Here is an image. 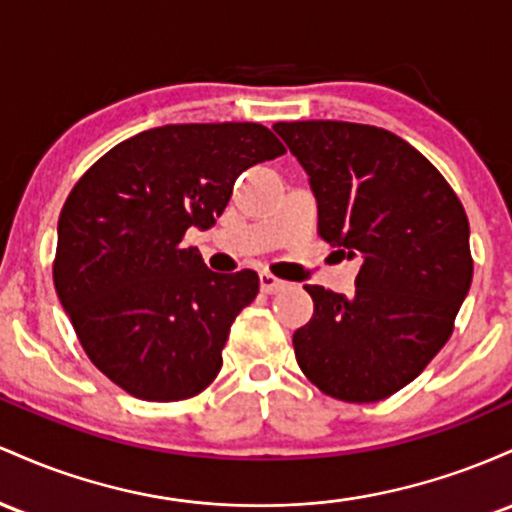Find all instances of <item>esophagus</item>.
<instances>
[{"label":"esophagus","mask_w":512,"mask_h":512,"mask_svg":"<svg viewBox=\"0 0 512 512\" xmlns=\"http://www.w3.org/2000/svg\"><path fill=\"white\" fill-rule=\"evenodd\" d=\"M258 280H261V290L268 292V295H273V292L285 290V280L275 278V275L268 273V271H263L261 275H258Z\"/></svg>","instance_id":"1"}]
</instances>
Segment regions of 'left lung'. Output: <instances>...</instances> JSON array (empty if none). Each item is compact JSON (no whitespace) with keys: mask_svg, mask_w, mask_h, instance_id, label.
Here are the masks:
<instances>
[{"mask_svg":"<svg viewBox=\"0 0 512 512\" xmlns=\"http://www.w3.org/2000/svg\"><path fill=\"white\" fill-rule=\"evenodd\" d=\"M309 176L319 237L360 258L350 297L304 285L314 317L295 331L297 365L324 394L382 401L445 346L472 285L469 220L433 164L375 125L275 123Z\"/></svg>","mask_w":512,"mask_h":512,"instance_id":"1","label":"left lung"}]
</instances>
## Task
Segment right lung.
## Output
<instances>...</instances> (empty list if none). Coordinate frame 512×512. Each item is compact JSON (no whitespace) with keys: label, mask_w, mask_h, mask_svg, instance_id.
Here are the masks:
<instances>
[{"label":"right lung","mask_w":512,"mask_h":512,"mask_svg":"<svg viewBox=\"0 0 512 512\" xmlns=\"http://www.w3.org/2000/svg\"><path fill=\"white\" fill-rule=\"evenodd\" d=\"M285 147L258 123L162 125L120 142L74 183L53 280L84 353L145 401L203 392L258 275H220L181 241L227 208L234 181Z\"/></svg>","instance_id":"1"}]
</instances>
